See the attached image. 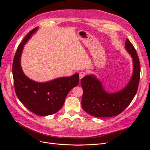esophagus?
<instances>
[{
    "instance_id": "esophagus-1",
    "label": "esophagus",
    "mask_w": 150,
    "mask_h": 150,
    "mask_svg": "<svg viewBox=\"0 0 150 150\" xmlns=\"http://www.w3.org/2000/svg\"><path fill=\"white\" fill-rule=\"evenodd\" d=\"M86 72L84 71H81L79 72V79H81L86 76Z\"/></svg>"
}]
</instances>
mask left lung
Instances as JSON below:
<instances>
[{"instance_id": "1", "label": "left lung", "mask_w": 150, "mask_h": 150, "mask_svg": "<svg viewBox=\"0 0 150 150\" xmlns=\"http://www.w3.org/2000/svg\"><path fill=\"white\" fill-rule=\"evenodd\" d=\"M125 49L133 62V72L128 84L118 92L108 93L102 83L94 75L86 76L81 79L83 89L81 104L83 110L95 117H104L118 115L129 106L137 94L140 78V64L137 51L129 39Z\"/></svg>"}]
</instances>
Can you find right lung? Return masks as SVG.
Wrapping results in <instances>:
<instances>
[{
    "mask_svg": "<svg viewBox=\"0 0 150 150\" xmlns=\"http://www.w3.org/2000/svg\"><path fill=\"white\" fill-rule=\"evenodd\" d=\"M38 28L30 31L18 46L13 58L12 74L17 98L29 111L39 116L54 114L62 107L67 94L79 81V74L62 77L46 83L30 79L22 71L21 58L24 45Z\"/></svg>",
    "mask_w": 150,
    "mask_h": 150,
    "instance_id": "right-lung-1",
    "label": "right lung"
}]
</instances>
